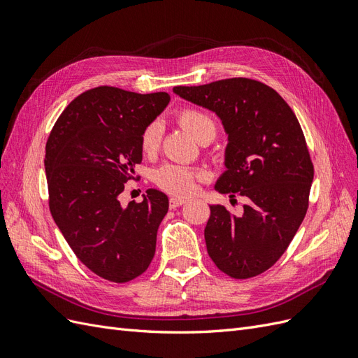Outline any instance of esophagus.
Segmentation results:
<instances>
[{
  "mask_svg": "<svg viewBox=\"0 0 358 358\" xmlns=\"http://www.w3.org/2000/svg\"><path fill=\"white\" fill-rule=\"evenodd\" d=\"M187 201V199H180V197H171L170 199V209H176L179 206Z\"/></svg>",
  "mask_w": 358,
  "mask_h": 358,
  "instance_id": "1",
  "label": "esophagus"
}]
</instances>
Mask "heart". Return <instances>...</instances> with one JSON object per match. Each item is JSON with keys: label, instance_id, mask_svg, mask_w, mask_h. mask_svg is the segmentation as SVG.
<instances>
[{"label": "heart", "instance_id": "heart-1", "mask_svg": "<svg viewBox=\"0 0 358 358\" xmlns=\"http://www.w3.org/2000/svg\"><path fill=\"white\" fill-rule=\"evenodd\" d=\"M178 119L180 125L187 128L199 142H201L204 137L213 138L216 134L213 117L203 110L187 107V109L179 112ZM162 131H164V128L158 121L150 122L145 128L142 134V149L145 154L150 155L157 152L162 140ZM200 178L201 175L199 171L179 164H164L155 171L157 185L170 194H175V196H188L196 188V182Z\"/></svg>", "mask_w": 358, "mask_h": 358}]
</instances>
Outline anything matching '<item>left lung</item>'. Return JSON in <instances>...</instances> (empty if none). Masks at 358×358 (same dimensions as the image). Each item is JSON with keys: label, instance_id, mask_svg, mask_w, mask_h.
<instances>
[{"label": "left lung", "instance_id": "left-lung-1", "mask_svg": "<svg viewBox=\"0 0 358 358\" xmlns=\"http://www.w3.org/2000/svg\"><path fill=\"white\" fill-rule=\"evenodd\" d=\"M183 100L215 112L229 143L221 194L248 199L242 215L210 204L204 229L208 252L236 279L266 272L285 252L308 210L313 166L294 112L270 86L245 78L175 86Z\"/></svg>", "mask_w": 358, "mask_h": 358}]
</instances>
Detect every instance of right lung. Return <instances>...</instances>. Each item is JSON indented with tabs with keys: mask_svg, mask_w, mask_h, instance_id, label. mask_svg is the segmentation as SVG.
I'll return each instance as SVG.
<instances>
[{
	"mask_svg": "<svg viewBox=\"0 0 358 358\" xmlns=\"http://www.w3.org/2000/svg\"><path fill=\"white\" fill-rule=\"evenodd\" d=\"M169 103L167 92L99 86L76 96L48 140L45 169L53 221L80 262L112 282L142 275L155 255L169 197L149 188L140 203L122 206L119 194L142 162L145 128Z\"/></svg>",
	"mask_w": 358,
	"mask_h": 358,
	"instance_id": "obj_1",
	"label": "right lung"
}]
</instances>
